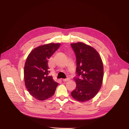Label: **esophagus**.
<instances>
[{
    "label": "esophagus",
    "instance_id": "esophagus-1",
    "mask_svg": "<svg viewBox=\"0 0 129 129\" xmlns=\"http://www.w3.org/2000/svg\"><path fill=\"white\" fill-rule=\"evenodd\" d=\"M70 80V79L69 78H67L66 79H63L62 80L63 81V82H67V81H69Z\"/></svg>",
    "mask_w": 129,
    "mask_h": 129
}]
</instances>
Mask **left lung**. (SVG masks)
I'll list each match as a JSON object with an SVG mask.
<instances>
[{"mask_svg": "<svg viewBox=\"0 0 129 129\" xmlns=\"http://www.w3.org/2000/svg\"><path fill=\"white\" fill-rule=\"evenodd\" d=\"M76 59V76L74 79L76 89L72 96L76 100L85 102L95 96L102 85L104 66L102 60L93 47L82 42L71 44Z\"/></svg>", "mask_w": 129, "mask_h": 129, "instance_id": "8db88e82", "label": "left lung"}]
</instances>
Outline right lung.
Instances as JSON below:
<instances>
[{"instance_id": "obj_1", "label": "right lung", "mask_w": 129, "mask_h": 129, "mask_svg": "<svg viewBox=\"0 0 129 129\" xmlns=\"http://www.w3.org/2000/svg\"><path fill=\"white\" fill-rule=\"evenodd\" d=\"M59 43H49L33 49L26 58L24 68L25 87L36 99L44 100L55 93L58 83L49 75V59L59 47Z\"/></svg>"}]
</instances>
